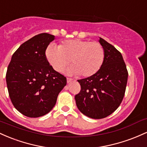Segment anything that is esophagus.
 <instances>
[{"label": "esophagus", "instance_id": "34e87169", "mask_svg": "<svg viewBox=\"0 0 147 147\" xmlns=\"http://www.w3.org/2000/svg\"><path fill=\"white\" fill-rule=\"evenodd\" d=\"M67 82H68V83H69V82L73 81V79L70 78H67Z\"/></svg>", "mask_w": 147, "mask_h": 147}]
</instances>
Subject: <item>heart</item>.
Segmentation results:
<instances>
[{
    "label": "heart",
    "mask_w": 147,
    "mask_h": 147,
    "mask_svg": "<svg viewBox=\"0 0 147 147\" xmlns=\"http://www.w3.org/2000/svg\"><path fill=\"white\" fill-rule=\"evenodd\" d=\"M48 62L57 71H61L71 62L70 71L89 77L96 73L103 63L104 49L100 43L71 39L59 46L50 44L46 50Z\"/></svg>",
    "instance_id": "heart-1"
}]
</instances>
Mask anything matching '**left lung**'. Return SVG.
Listing matches in <instances>:
<instances>
[{
  "instance_id": "obj_1",
  "label": "left lung",
  "mask_w": 147,
  "mask_h": 147,
  "mask_svg": "<svg viewBox=\"0 0 147 147\" xmlns=\"http://www.w3.org/2000/svg\"><path fill=\"white\" fill-rule=\"evenodd\" d=\"M98 42L105 51L103 65L94 75L78 80L81 90L75 96L78 110L96 119L117 109L124 96L128 75L121 53L102 38Z\"/></svg>"
}]
</instances>
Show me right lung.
<instances>
[{"label": "right lung", "instance_id": "obj_1", "mask_svg": "<svg viewBox=\"0 0 147 147\" xmlns=\"http://www.w3.org/2000/svg\"><path fill=\"white\" fill-rule=\"evenodd\" d=\"M55 36L41 33L22 44L12 55L6 73L14 108L28 117L47 115L55 106L67 78L53 69L46 57Z\"/></svg>", "mask_w": 147, "mask_h": 147}]
</instances>
